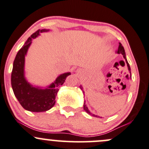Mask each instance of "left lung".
Returning a JSON list of instances; mask_svg holds the SVG:
<instances>
[{
    "mask_svg": "<svg viewBox=\"0 0 149 149\" xmlns=\"http://www.w3.org/2000/svg\"><path fill=\"white\" fill-rule=\"evenodd\" d=\"M116 53L118 54H121L122 56H123V58L125 59V61H126V64H127V66H128V70H129V72H130V74H131V68H130V65H129V64H128V61H127V59H126V53H125V50H124V48H123V46H122V44L120 43H119V46H118V50H117V51H116ZM80 88L81 89V90H82V91H83V93H84V88H83V87H82V86H80ZM84 110H85V111L87 113H88V114H90V115H91L92 116H94V117H97V118H98V117H100V116H97V115H95V114H93V113H91L90 112V111L88 110V107L86 106V101H84Z\"/></svg>",
    "mask_w": 149,
    "mask_h": 149,
    "instance_id": "obj_1",
    "label": "left lung"
}]
</instances>
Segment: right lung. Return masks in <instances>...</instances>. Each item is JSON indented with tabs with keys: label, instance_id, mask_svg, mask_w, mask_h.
<instances>
[{
	"label": "right lung",
	"instance_id": "right-lung-1",
	"mask_svg": "<svg viewBox=\"0 0 149 149\" xmlns=\"http://www.w3.org/2000/svg\"><path fill=\"white\" fill-rule=\"evenodd\" d=\"M48 31L49 30L42 29L33 33L17 53L13 65L11 86L14 95L23 109L31 112H43L51 109L56 103L55 99L59 87L70 75V72L62 73L54 82L45 88L33 86L25 77V57L32 40L38 36L40 33Z\"/></svg>",
	"mask_w": 149,
	"mask_h": 149
}]
</instances>
